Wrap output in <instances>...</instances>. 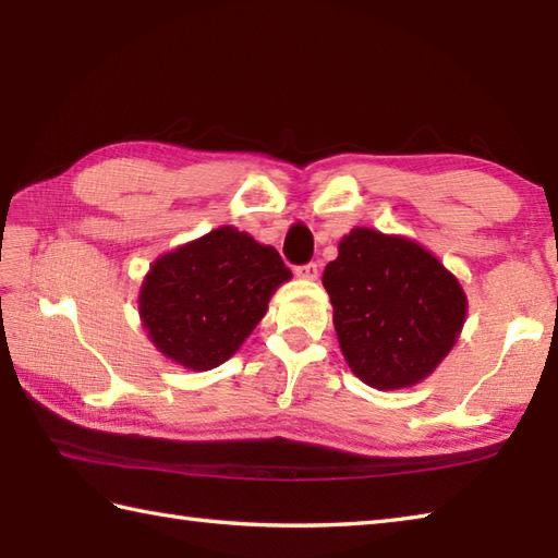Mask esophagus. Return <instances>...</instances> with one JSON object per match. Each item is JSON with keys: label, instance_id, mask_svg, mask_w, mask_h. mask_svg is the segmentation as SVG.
I'll use <instances>...</instances> for the list:
<instances>
[{"label": "esophagus", "instance_id": "34e87169", "mask_svg": "<svg viewBox=\"0 0 558 558\" xmlns=\"http://www.w3.org/2000/svg\"><path fill=\"white\" fill-rule=\"evenodd\" d=\"M298 276L306 278V280H316L318 278V264H316V260H310V264L298 266Z\"/></svg>", "mask_w": 558, "mask_h": 558}]
</instances>
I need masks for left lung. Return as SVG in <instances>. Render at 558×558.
Masks as SVG:
<instances>
[{
  "mask_svg": "<svg viewBox=\"0 0 558 558\" xmlns=\"http://www.w3.org/2000/svg\"><path fill=\"white\" fill-rule=\"evenodd\" d=\"M324 288L350 369L381 390L429 376L468 312L458 280L426 248L369 228L342 236Z\"/></svg>",
  "mask_w": 558,
  "mask_h": 558,
  "instance_id": "left-lung-1",
  "label": "left lung"
}]
</instances>
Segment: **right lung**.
Wrapping results in <instances>:
<instances>
[{"label": "right lung", "instance_id": "right-lung-1", "mask_svg": "<svg viewBox=\"0 0 558 558\" xmlns=\"http://www.w3.org/2000/svg\"><path fill=\"white\" fill-rule=\"evenodd\" d=\"M290 276L276 248L220 228L153 264L138 312L162 354L186 369H213L232 357Z\"/></svg>", "mask_w": 558, "mask_h": 558}]
</instances>
